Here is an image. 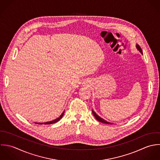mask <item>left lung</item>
I'll list each match as a JSON object with an SVG mask.
<instances>
[{"instance_id":"8db88e82","label":"left lung","mask_w":160,"mask_h":160,"mask_svg":"<svg viewBox=\"0 0 160 160\" xmlns=\"http://www.w3.org/2000/svg\"><path fill=\"white\" fill-rule=\"evenodd\" d=\"M136 48H137V50H138V51H139V52H140L142 54H143V52H142V49L140 48V47L139 46V45H138V44H136ZM92 113H93V114L94 115L95 118H96V119H97L98 121H99V122H102V123H104V124H113V123H112V122H108V121H105L104 119H102V118H101V117H99V116L96 114V112H95L93 109H92Z\"/></svg>"}]
</instances>
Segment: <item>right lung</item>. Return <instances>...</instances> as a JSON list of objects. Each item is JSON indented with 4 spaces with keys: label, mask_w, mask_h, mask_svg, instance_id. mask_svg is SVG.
I'll use <instances>...</instances> for the list:
<instances>
[{
    "label": "right lung",
    "mask_w": 160,
    "mask_h": 160,
    "mask_svg": "<svg viewBox=\"0 0 160 160\" xmlns=\"http://www.w3.org/2000/svg\"><path fill=\"white\" fill-rule=\"evenodd\" d=\"M64 112L65 111H64V112L61 114V116L58 118L57 119H54V120H52L51 121H49V122H35V124H54V123H56V122H58L60 119H61V118H62V116H64Z\"/></svg>",
    "instance_id": "add662e5"
}]
</instances>
